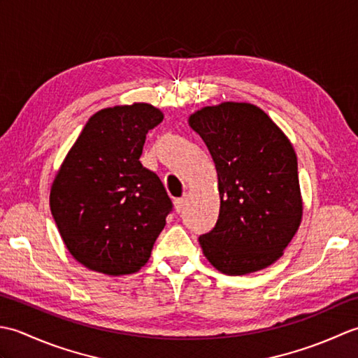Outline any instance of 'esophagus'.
Masks as SVG:
<instances>
[{"label": "esophagus", "mask_w": 358, "mask_h": 358, "mask_svg": "<svg viewBox=\"0 0 358 358\" xmlns=\"http://www.w3.org/2000/svg\"><path fill=\"white\" fill-rule=\"evenodd\" d=\"M185 203H186L185 199H177L173 201V208H175V212H177V214H180V212L185 209Z\"/></svg>", "instance_id": "1"}]
</instances>
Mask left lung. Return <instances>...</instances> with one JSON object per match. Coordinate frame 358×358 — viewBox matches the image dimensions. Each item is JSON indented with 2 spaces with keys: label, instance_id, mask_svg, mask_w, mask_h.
<instances>
[{
  "label": "left lung",
  "instance_id": "8db88e82",
  "mask_svg": "<svg viewBox=\"0 0 358 358\" xmlns=\"http://www.w3.org/2000/svg\"><path fill=\"white\" fill-rule=\"evenodd\" d=\"M218 175L220 214L200 235L203 254L226 275L277 262L301 222L299 164L291 141L249 103L208 106L189 117Z\"/></svg>",
  "mask_w": 358,
  "mask_h": 358
}]
</instances>
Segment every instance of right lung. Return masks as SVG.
I'll use <instances>...</instances> for the list:
<instances>
[{
    "mask_svg": "<svg viewBox=\"0 0 358 358\" xmlns=\"http://www.w3.org/2000/svg\"><path fill=\"white\" fill-rule=\"evenodd\" d=\"M162 121L148 103L96 112L59 167L52 217L86 268L124 275L148 263L173 208L158 175L140 162L146 134Z\"/></svg>",
    "mask_w": 358,
    "mask_h": 358,
    "instance_id": "obj_1",
    "label": "right lung"
}]
</instances>
